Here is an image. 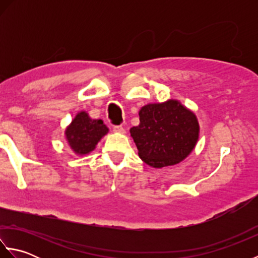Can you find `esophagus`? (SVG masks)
<instances>
[{
  "label": "esophagus",
  "instance_id": "obj_1",
  "mask_svg": "<svg viewBox=\"0 0 258 258\" xmlns=\"http://www.w3.org/2000/svg\"><path fill=\"white\" fill-rule=\"evenodd\" d=\"M113 131L116 133H125V128L122 125H114L113 126Z\"/></svg>",
  "mask_w": 258,
  "mask_h": 258
}]
</instances>
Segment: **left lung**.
<instances>
[{
	"mask_svg": "<svg viewBox=\"0 0 258 258\" xmlns=\"http://www.w3.org/2000/svg\"><path fill=\"white\" fill-rule=\"evenodd\" d=\"M140 124L130 130L139 155L150 166L161 168L183 161L199 139L194 113L177 101L147 104L141 108Z\"/></svg>",
	"mask_w": 258,
	"mask_h": 258,
	"instance_id": "1",
	"label": "left lung"
}]
</instances>
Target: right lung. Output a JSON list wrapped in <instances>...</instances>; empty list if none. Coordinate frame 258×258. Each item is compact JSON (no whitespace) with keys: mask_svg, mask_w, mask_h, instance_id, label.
Here are the masks:
<instances>
[{"mask_svg":"<svg viewBox=\"0 0 258 258\" xmlns=\"http://www.w3.org/2000/svg\"><path fill=\"white\" fill-rule=\"evenodd\" d=\"M108 132L101 119H92L85 112L76 115L65 131L70 146L78 154H87L95 149V145Z\"/></svg>","mask_w":258,"mask_h":258,"instance_id":"add662e5","label":"right lung"}]
</instances>
